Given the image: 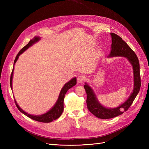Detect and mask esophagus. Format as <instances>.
I'll use <instances>...</instances> for the list:
<instances>
[{
    "label": "esophagus",
    "mask_w": 149,
    "mask_h": 149,
    "mask_svg": "<svg viewBox=\"0 0 149 149\" xmlns=\"http://www.w3.org/2000/svg\"><path fill=\"white\" fill-rule=\"evenodd\" d=\"M84 80V77L82 75L78 76V77L77 78V82L78 83H82Z\"/></svg>",
    "instance_id": "esophagus-1"
}]
</instances>
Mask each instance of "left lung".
Here are the masks:
<instances>
[{
	"instance_id": "1",
	"label": "left lung",
	"mask_w": 149,
	"mask_h": 149,
	"mask_svg": "<svg viewBox=\"0 0 149 149\" xmlns=\"http://www.w3.org/2000/svg\"><path fill=\"white\" fill-rule=\"evenodd\" d=\"M112 45L109 56H124L126 57L132 64L134 70V88L133 92L123 104L114 109H107L103 107L97 101L91 87L86 83L84 88L87 94L86 103L88 110L97 118L102 119H107L115 118L124 113L127 111L137 96L141 86V74L139 59L136 53L121 37L114 33H111Z\"/></svg>"
}]
</instances>
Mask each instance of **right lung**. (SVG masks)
Listing matches in <instances>:
<instances>
[{"mask_svg": "<svg viewBox=\"0 0 149 149\" xmlns=\"http://www.w3.org/2000/svg\"><path fill=\"white\" fill-rule=\"evenodd\" d=\"M40 38L39 37H34V38L33 40H31L28 43L27 45L22 48L20 51L19 52V53L17 54V55L15 57V59L14 60V63H13V66H14V65L16 63L17 60L19 58V56H20V54H22L24 51H25L26 49L28 48H29L30 46L32 45L33 43H35V42H37V41L40 40ZM13 70L12 71V73L10 75V87L11 89H12V77H13ZM76 78H74L72 79H71L69 82H68L67 83H66L65 84V86H63V88H62V89L61 90V92L60 93L59 97H58V100L55 104V105L53 107L52 109H51L48 112H47V113L40 115V116H33V115H30L28 113H26L25 111H24L22 110L21 108L19 106V105L17 104L16 101L15 100V102L17 107L18 108L22 113H23L24 114H25V116H26L29 118L35 120H37L38 122H42V123H50V122L55 120L56 119H58V118H60V116L61 115L63 111V109H64V106H63V102H64V98H65V96L67 92V91L68 89H70L71 88H72L73 86H74V85H76Z\"/></svg>", "mask_w": 149, "mask_h": 149, "instance_id": "right-lung-1", "label": "right lung"}]
</instances>
